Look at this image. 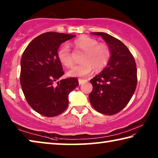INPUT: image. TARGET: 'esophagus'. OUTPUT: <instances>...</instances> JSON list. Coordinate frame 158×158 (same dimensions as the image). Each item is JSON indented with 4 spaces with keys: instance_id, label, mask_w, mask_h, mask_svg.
I'll return each instance as SVG.
<instances>
[{
    "instance_id": "1",
    "label": "esophagus",
    "mask_w": 158,
    "mask_h": 158,
    "mask_svg": "<svg viewBox=\"0 0 158 158\" xmlns=\"http://www.w3.org/2000/svg\"><path fill=\"white\" fill-rule=\"evenodd\" d=\"M87 81H88V80H87V79H79V85H80V84H84V83H85V82H87Z\"/></svg>"
}]
</instances>
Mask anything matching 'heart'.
I'll return each mask as SVG.
<instances>
[{"label":"heart","mask_w":158,"mask_h":158,"mask_svg":"<svg viewBox=\"0 0 158 158\" xmlns=\"http://www.w3.org/2000/svg\"><path fill=\"white\" fill-rule=\"evenodd\" d=\"M73 46L77 51L82 52L79 65L68 71L69 77L85 76L91 73H100L105 69L111 60L112 52L109 45L106 42H99L98 40L88 35H81L74 40ZM58 60L62 65L71 68L74 59L69 47L64 45L58 50Z\"/></svg>","instance_id":"heart-1"}]
</instances>
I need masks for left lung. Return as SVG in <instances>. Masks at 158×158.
Returning a JSON list of instances; mask_svg holds the SVG:
<instances>
[{
    "instance_id": "1",
    "label": "left lung",
    "mask_w": 158,
    "mask_h": 158,
    "mask_svg": "<svg viewBox=\"0 0 158 158\" xmlns=\"http://www.w3.org/2000/svg\"><path fill=\"white\" fill-rule=\"evenodd\" d=\"M100 35L111 49V58L100 74L90 80L93 90L90 102L96 111L114 115L124 109L132 98L137 84L135 60L128 48L116 37L105 33Z\"/></svg>"
}]
</instances>
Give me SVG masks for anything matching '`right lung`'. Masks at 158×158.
<instances>
[{"label": "right lung", "mask_w": 158, "mask_h": 158, "mask_svg": "<svg viewBox=\"0 0 158 158\" xmlns=\"http://www.w3.org/2000/svg\"><path fill=\"white\" fill-rule=\"evenodd\" d=\"M74 37L55 32L41 34L30 42L21 56V89L28 105L42 116L53 117L65 111L69 92L79 85L75 77L55 84L64 74L58 50L61 44Z\"/></svg>", "instance_id": "add662e5"}]
</instances>
